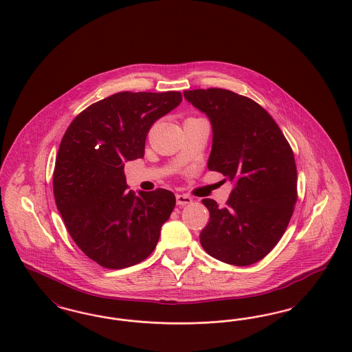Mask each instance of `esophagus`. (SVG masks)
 I'll return each instance as SVG.
<instances>
[{
	"label": "esophagus",
	"mask_w": 352,
	"mask_h": 352,
	"mask_svg": "<svg viewBox=\"0 0 352 352\" xmlns=\"http://www.w3.org/2000/svg\"><path fill=\"white\" fill-rule=\"evenodd\" d=\"M192 203V198L186 195V194H177V204L178 206H187V204H191Z\"/></svg>",
	"instance_id": "1"
}]
</instances>
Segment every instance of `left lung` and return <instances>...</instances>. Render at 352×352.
<instances>
[{"instance_id": "1", "label": "left lung", "mask_w": 352, "mask_h": 352, "mask_svg": "<svg viewBox=\"0 0 352 352\" xmlns=\"http://www.w3.org/2000/svg\"><path fill=\"white\" fill-rule=\"evenodd\" d=\"M212 128L207 168L234 187L226 208L201 203L210 221L203 250L223 263L245 267L264 258L283 237L297 201V168L276 121L257 102L221 88L184 91Z\"/></svg>"}]
</instances>
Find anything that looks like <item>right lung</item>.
<instances>
[{
    "mask_svg": "<svg viewBox=\"0 0 352 352\" xmlns=\"http://www.w3.org/2000/svg\"><path fill=\"white\" fill-rule=\"evenodd\" d=\"M181 92H118L74 118L52 177L56 207L76 245L99 265L128 268L154 251L175 195L126 190L125 162L142 158L151 125L177 108Z\"/></svg>",
    "mask_w": 352,
    "mask_h": 352,
    "instance_id": "obj_1",
    "label": "right lung"
}]
</instances>
